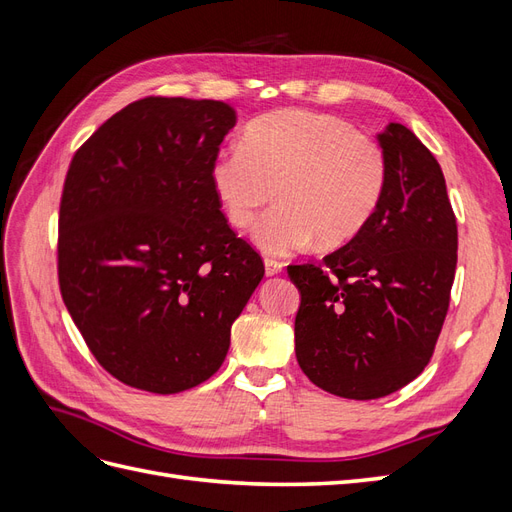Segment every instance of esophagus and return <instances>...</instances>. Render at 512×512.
Segmentation results:
<instances>
[{
  "mask_svg": "<svg viewBox=\"0 0 512 512\" xmlns=\"http://www.w3.org/2000/svg\"><path fill=\"white\" fill-rule=\"evenodd\" d=\"M284 271V265L280 260H273V258H267L265 260V273H267V277H275V275H280Z\"/></svg>",
  "mask_w": 512,
  "mask_h": 512,
  "instance_id": "esophagus-1",
  "label": "esophagus"
}]
</instances>
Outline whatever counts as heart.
Instances as JSON below:
<instances>
[{"mask_svg": "<svg viewBox=\"0 0 512 512\" xmlns=\"http://www.w3.org/2000/svg\"><path fill=\"white\" fill-rule=\"evenodd\" d=\"M382 147L352 123L312 111H280L254 119L243 143L224 147L211 166L213 192L228 222L250 228L260 209L280 198L256 224L252 241L269 256L354 239L376 213L386 188Z\"/></svg>", "mask_w": 512, "mask_h": 512, "instance_id": "b5f03b06", "label": "heart"}]
</instances>
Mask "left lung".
Returning <instances> with one entry per match:
<instances>
[{
	"label": "left lung",
	"instance_id": "1",
	"mask_svg": "<svg viewBox=\"0 0 512 512\" xmlns=\"http://www.w3.org/2000/svg\"><path fill=\"white\" fill-rule=\"evenodd\" d=\"M386 188L367 226L320 265H290L301 305L303 374L346 399H378L429 363L457 267V222L442 168L401 123L378 132Z\"/></svg>",
	"mask_w": 512,
	"mask_h": 512
}]
</instances>
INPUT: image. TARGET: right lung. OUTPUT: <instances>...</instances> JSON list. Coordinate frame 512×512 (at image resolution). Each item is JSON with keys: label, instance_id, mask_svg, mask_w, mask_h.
<instances>
[{"label": "right lung", "instance_id": "add662e5", "mask_svg": "<svg viewBox=\"0 0 512 512\" xmlns=\"http://www.w3.org/2000/svg\"><path fill=\"white\" fill-rule=\"evenodd\" d=\"M235 126L224 102L145 98L91 134L59 209V288L89 350L134 389L209 380L265 275L230 230L211 166Z\"/></svg>", "mask_w": 512, "mask_h": 512}]
</instances>
